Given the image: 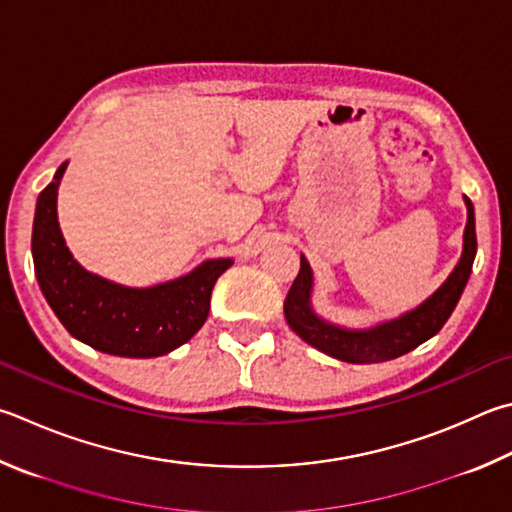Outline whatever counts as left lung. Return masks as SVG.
Returning <instances> with one entry per match:
<instances>
[{
	"instance_id": "1",
	"label": "left lung",
	"mask_w": 512,
	"mask_h": 512,
	"mask_svg": "<svg viewBox=\"0 0 512 512\" xmlns=\"http://www.w3.org/2000/svg\"><path fill=\"white\" fill-rule=\"evenodd\" d=\"M466 199L468 221L463 230V253L459 264L454 266L448 280L418 304L414 311L403 313L401 318L380 322L371 329H345L338 324L322 320L311 306L313 291V273L306 257H300V273L291 284L284 300V315L288 327L311 347L320 349L331 358L367 365V362H385L403 356V353L423 345L425 340L441 331V327L457 306L463 288L468 284L472 273V262L477 255V232H475V208L472 201Z\"/></svg>"
}]
</instances>
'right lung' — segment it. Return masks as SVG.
I'll return each instance as SVG.
<instances>
[{"label":"right lung","instance_id":"right-lung-1","mask_svg":"<svg viewBox=\"0 0 512 512\" xmlns=\"http://www.w3.org/2000/svg\"><path fill=\"white\" fill-rule=\"evenodd\" d=\"M67 163L37 197L33 264L46 302L73 338L102 353L156 358L181 347L210 311V295L232 259H208L179 280L132 288L94 275L73 259L58 224V188Z\"/></svg>","mask_w":512,"mask_h":512}]
</instances>
